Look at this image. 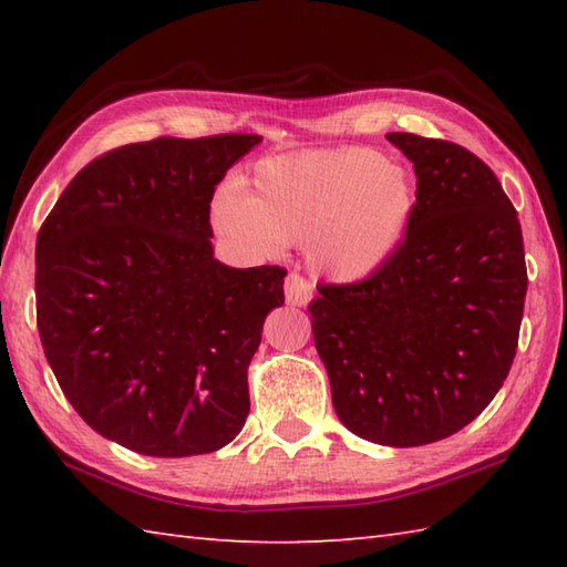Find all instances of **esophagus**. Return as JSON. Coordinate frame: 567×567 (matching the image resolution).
Instances as JSON below:
<instances>
[{
	"mask_svg": "<svg viewBox=\"0 0 567 567\" xmlns=\"http://www.w3.org/2000/svg\"><path fill=\"white\" fill-rule=\"evenodd\" d=\"M285 295L290 305L305 307V305H309L311 295H315V287H311L307 277H302L299 272H292V275H287V280H285Z\"/></svg>",
	"mask_w": 567,
	"mask_h": 567,
	"instance_id": "esophagus-1",
	"label": "esophagus"
}]
</instances>
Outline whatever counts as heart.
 I'll list each match as a JSON object with an SVG mask.
<instances>
[{
	"label": "heart",
	"mask_w": 567,
	"mask_h": 567,
	"mask_svg": "<svg viewBox=\"0 0 567 567\" xmlns=\"http://www.w3.org/2000/svg\"><path fill=\"white\" fill-rule=\"evenodd\" d=\"M416 183L404 165L365 148L299 151L262 161L244 192L214 204L219 231L260 252L307 244L331 280H365L412 224Z\"/></svg>",
	"instance_id": "heart-1"
}]
</instances>
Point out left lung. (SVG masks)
Instances as JSON below:
<instances>
[{"instance_id": "obj_1", "label": "left lung", "mask_w": 567, "mask_h": 567, "mask_svg": "<svg viewBox=\"0 0 567 567\" xmlns=\"http://www.w3.org/2000/svg\"><path fill=\"white\" fill-rule=\"evenodd\" d=\"M388 141L414 163L409 231L365 280L317 285L309 315L341 424L409 449L453 436L495 400L528 277L519 216L487 163L451 141Z\"/></svg>"}]
</instances>
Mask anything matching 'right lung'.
Segmentation results:
<instances>
[{"label": "right lung", "mask_w": 567, "mask_h": 567, "mask_svg": "<svg viewBox=\"0 0 567 567\" xmlns=\"http://www.w3.org/2000/svg\"><path fill=\"white\" fill-rule=\"evenodd\" d=\"M260 136H161L102 153L35 238V321L60 390L104 439L183 457L219 451L250 412L248 365L285 305L280 265L228 268L209 209Z\"/></svg>", "instance_id": "right-lung-1"}]
</instances>
